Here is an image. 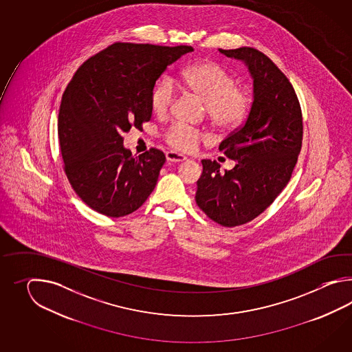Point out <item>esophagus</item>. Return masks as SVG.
Here are the masks:
<instances>
[{
	"label": "esophagus",
	"instance_id": "34e87169",
	"mask_svg": "<svg viewBox=\"0 0 352 352\" xmlns=\"http://www.w3.org/2000/svg\"><path fill=\"white\" fill-rule=\"evenodd\" d=\"M166 158H167V161H170V162H182V161L186 160V157H185L184 155H179L177 152H173V151L166 152Z\"/></svg>",
	"mask_w": 352,
	"mask_h": 352
}]
</instances>
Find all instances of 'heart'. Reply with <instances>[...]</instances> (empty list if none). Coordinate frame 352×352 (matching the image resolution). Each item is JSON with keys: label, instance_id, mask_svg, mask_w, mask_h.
<instances>
[{"label": "heart", "instance_id": "b5f03b06", "mask_svg": "<svg viewBox=\"0 0 352 352\" xmlns=\"http://www.w3.org/2000/svg\"><path fill=\"white\" fill-rule=\"evenodd\" d=\"M187 90L201 99L214 126L230 131L247 120L254 103V93L249 85H236V79L226 69L212 61H200L181 73ZM176 87L170 76H164L151 90L150 105L158 117H165L173 108ZM199 129L185 124H173L165 133V141L173 150L192 152L201 142Z\"/></svg>", "mask_w": 352, "mask_h": 352}]
</instances>
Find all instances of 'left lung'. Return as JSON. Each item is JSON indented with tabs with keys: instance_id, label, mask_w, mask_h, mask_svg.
Wrapping results in <instances>:
<instances>
[{
	"instance_id": "obj_1",
	"label": "left lung",
	"mask_w": 352,
	"mask_h": 352,
	"mask_svg": "<svg viewBox=\"0 0 352 352\" xmlns=\"http://www.w3.org/2000/svg\"><path fill=\"white\" fill-rule=\"evenodd\" d=\"M219 52L245 63L254 103L244 124L219 146L235 161L234 168L220 173L217 161L202 160L195 200L211 220L232 228L261 215L287 186L302 147L303 122L292 84L265 54L247 46Z\"/></svg>"
}]
</instances>
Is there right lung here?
<instances>
[{
    "label": "right lung",
    "instance_id": "1",
    "mask_svg": "<svg viewBox=\"0 0 352 352\" xmlns=\"http://www.w3.org/2000/svg\"><path fill=\"white\" fill-rule=\"evenodd\" d=\"M191 46L114 43L75 72L61 98L58 135L64 171L76 195L105 217L141 208L165 164L162 151L138 157L122 135L152 116L151 90L166 67Z\"/></svg>",
    "mask_w": 352,
    "mask_h": 352
}]
</instances>
